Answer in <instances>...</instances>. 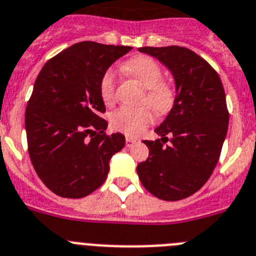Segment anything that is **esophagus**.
Wrapping results in <instances>:
<instances>
[{
  "instance_id": "34e87169",
  "label": "esophagus",
  "mask_w": 256,
  "mask_h": 256,
  "mask_svg": "<svg viewBox=\"0 0 256 256\" xmlns=\"http://www.w3.org/2000/svg\"><path fill=\"white\" fill-rule=\"evenodd\" d=\"M136 142H137L136 140L130 138V137H126V148H132V146L134 145Z\"/></svg>"
}]
</instances>
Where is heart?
Segmentation results:
<instances>
[{"instance_id":"obj_1","label":"heart","mask_w":256,"mask_h":256,"mask_svg":"<svg viewBox=\"0 0 256 256\" xmlns=\"http://www.w3.org/2000/svg\"><path fill=\"white\" fill-rule=\"evenodd\" d=\"M122 70L126 75L136 78L146 89L142 98L144 104H149L158 115L167 114L171 110L174 101V92L171 85L162 80L163 71L156 60L150 56H137L134 60H128ZM115 72L108 70L102 76L100 84L102 101L106 104H112L115 102ZM152 119L154 115L148 107H120L111 114L110 126L114 130L124 133L126 136L136 137L152 124Z\"/></svg>"}]
</instances>
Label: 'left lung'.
I'll return each instance as SVG.
<instances>
[{"mask_svg":"<svg viewBox=\"0 0 256 256\" xmlns=\"http://www.w3.org/2000/svg\"><path fill=\"white\" fill-rule=\"evenodd\" d=\"M138 52L170 70L176 96L167 118L155 128L160 138L144 141L149 158L137 166V174L152 196L184 200L206 184L219 160L229 123L224 88L215 70L186 48L146 46ZM167 140L170 145L164 146Z\"/></svg>","mask_w":256,"mask_h":256,"instance_id":"1","label":"left lung"}]
</instances>
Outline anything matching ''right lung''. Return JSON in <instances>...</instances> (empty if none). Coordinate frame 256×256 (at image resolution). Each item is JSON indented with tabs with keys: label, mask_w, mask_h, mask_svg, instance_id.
I'll use <instances>...</instances> for the list:
<instances>
[{
	"label": "right lung",
	"mask_w": 256,
	"mask_h": 256,
	"mask_svg": "<svg viewBox=\"0 0 256 256\" xmlns=\"http://www.w3.org/2000/svg\"><path fill=\"white\" fill-rule=\"evenodd\" d=\"M130 46L82 41L48 60L26 110L28 152L34 171L56 196L82 198L101 186L110 159L126 145L107 136L100 84Z\"/></svg>",
	"instance_id": "obj_1"
}]
</instances>
